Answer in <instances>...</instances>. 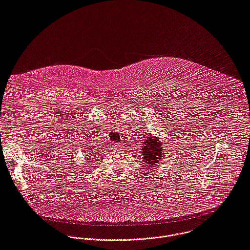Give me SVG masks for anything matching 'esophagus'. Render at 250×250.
<instances>
[{
	"mask_svg": "<svg viewBox=\"0 0 250 250\" xmlns=\"http://www.w3.org/2000/svg\"><path fill=\"white\" fill-rule=\"evenodd\" d=\"M113 149L115 150H123V145L121 143H116V144H113Z\"/></svg>",
	"mask_w": 250,
	"mask_h": 250,
	"instance_id": "1",
	"label": "esophagus"
}]
</instances>
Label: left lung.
I'll use <instances>...</instances> for the list:
<instances>
[{
  "mask_svg": "<svg viewBox=\"0 0 250 250\" xmlns=\"http://www.w3.org/2000/svg\"><path fill=\"white\" fill-rule=\"evenodd\" d=\"M146 134L147 135L145 138V142L143 143L141 154L143 156L145 166L147 167L149 169L150 167H154L160 163L164 157V147L161 140H158V138L154 137L151 133Z\"/></svg>",
  "mask_w": 250,
  "mask_h": 250,
  "instance_id": "8db88e82",
  "label": "left lung"
}]
</instances>
